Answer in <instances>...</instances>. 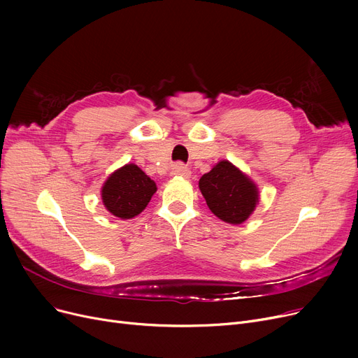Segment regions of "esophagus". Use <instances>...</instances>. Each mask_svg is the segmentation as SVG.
Here are the masks:
<instances>
[{
	"instance_id": "esophagus-1",
	"label": "esophagus",
	"mask_w": 358,
	"mask_h": 358,
	"mask_svg": "<svg viewBox=\"0 0 358 358\" xmlns=\"http://www.w3.org/2000/svg\"><path fill=\"white\" fill-rule=\"evenodd\" d=\"M173 176H178V177H184V178H190L192 171L189 168L182 164H176L173 166Z\"/></svg>"
}]
</instances>
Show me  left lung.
Returning <instances> with one entry per match:
<instances>
[{"instance_id": "8db88e82", "label": "left lung", "mask_w": 358, "mask_h": 358, "mask_svg": "<svg viewBox=\"0 0 358 358\" xmlns=\"http://www.w3.org/2000/svg\"><path fill=\"white\" fill-rule=\"evenodd\" d=\"M199 189L212 213L231 224L245 222L259 201L257 184L228 159L219 161L204 174Z\"/></svg>"}]
</instances>
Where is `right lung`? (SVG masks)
Listing matches in <instances>:
<instances>
[{
	"label": "right lung",
	"mask_w": 358,
	"mask_h": 358,
	"mask_svg": "<svg viewBox=\"0 0 358 358\" xmlns=\"http://www.w3.org/2000/svg\"><path fill=\"white\" fill-rule=\"evenodd\" d=\"M157 192V184L135 164L113 171L101 187V200L107 212L119 219H131L145 210Z\"/></svg>",
	"instance_id": "obj_1"
}]
</instances>
